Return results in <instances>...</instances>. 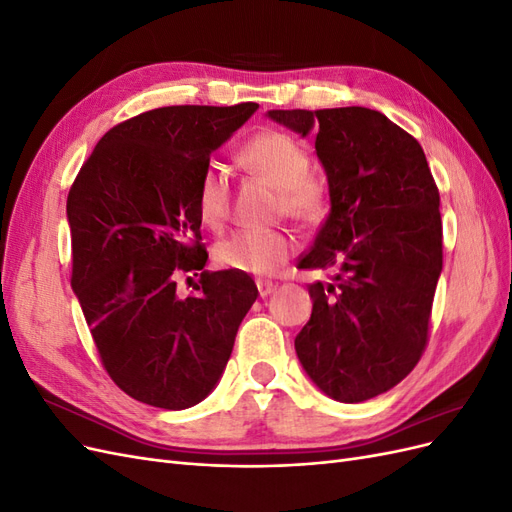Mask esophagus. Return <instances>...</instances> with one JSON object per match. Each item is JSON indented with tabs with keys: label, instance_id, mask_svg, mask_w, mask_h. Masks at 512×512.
<instances>
[{
	"label": "esophagus",
	"instance_id": "1",
	"mask_svg": "<svg viewBox=\"0 0 512 512\" xmlns=\"http://www.w3.org/2000/svg\"><path fill=\"white\" fill-rule=\"evenodd\" d=\"M256 288H258V294L262 299L269 297V294L275 290V284L269 282V280H256Z\"/></svg>",
	"mask_w": 512,
	"mask_h": 512
}]
</instances>
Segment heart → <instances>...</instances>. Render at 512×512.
Instances as JSON below:
<instances>
[{
    "mask_svg": "<svg viewBox=\"0 0 512 512\" xmlns=\"http://www.w3.org/2000/svg\"><path fill=\"white\" fill-rule=\"evenodd\" d=\"M247 173L273 185L275 211L299 224H316L327 211V185L309 166V151L282 130L260 132L239 151ZM198 218L211 230L226 224L230 215V181L220 166H207L196 188ZM294 252V241L282 230L237 232L215 247V262L230 271L271 275Z\"/></svg>",
    "mask_w": 512,
    "mask_h": 512,
    "instance_id": "heart-1",
    "label": "heart"
}]
</instances>
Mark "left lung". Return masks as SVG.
<instances>
[{
  "mask_svg": "<svg viewBox=\"0 0 512 512\" xmlns=\"http://www.w3.org/2000/svg\"><path fill=\"white\" fill-rule=\"evenodd\" d=\"M307 136L329 179L331 213L301 269L312 318L294 339L299 361L344 404L382 395L421 361L442 271L440 192L416 138L363 106L269 111Z\"/></svg>",
  "mask_w": 512,
  "mask_h": 512,
  "instance_id": "1",
  "label": "left lung"
}]
</instances>
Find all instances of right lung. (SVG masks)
<instances>
[{"label": "right lung", "mask_w": 512, "mask_h": 512, "mask_svg": "<svg viewBox=\"0 0 512 512\" xmlns=\"http://www.w3.org/2000/svg\"><path fill=\"white\" fill-rule=\"evenodd\" d=\"M258 104L162 106L117 123L68 192L70 284L102 367L147 406L185 410L218 384L258 297L241 271H205L196 188L211 151ZM200 274L181 300L176 277Z\"/></svg>", "instance_id": "obj_1"}]
</instances>
